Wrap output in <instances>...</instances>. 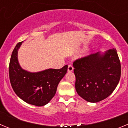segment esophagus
I'll use <instances>...</instances> for the list:
<instances>
[{
    "instance_id": "1",
    "label": "esophagus",
    "mask_w": 128,
    "mask_h": 128,
    "mask_svg": "<svg viewBox=\"0 0 128 128\" xmlns=\"http://www.w3.org/2000/svg\"><path fill=\"white\" fill-rule=\"evenodd\" d=\"M74 70V67L72 66V65H69L68 66V72H72Z\"/></svg>"
}]
</instances>
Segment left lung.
I'll return each instance as SVG.
<instances>
[{
	"label": "left lung",
	"mask_w": 128,
	"mask_h": 128,
	"mask_svg": "<svg viewBox=\"0 0 128 128\" xmlns=\"http://www.w3.org/2000/svg\"><path fill=\"white\" fill-rule=\"evenodd\" d=\"M73 66L77 93L88 102H98L108 98L120 78V63L115 48L77 60Z\"/></svg>",
	"instance_id": "1"
}]
</instances>
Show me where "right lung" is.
I'll return each mask as SVG.
<instances>
[{"label": "right lung", "mask_w": 128, "mask_h": 128, "mask_svg": "<svg viewBox=\"0 0 128 128\" xmlns=\"http://www.w3.org/2000/svg\"><path fill=\"white\" fill-rule=\"evenodd\" d=\"M22 42L16 44L10 59L9 74L11 86L16 94L27 103L44 106L56 94L58 85L66 74L68 66L60 69L48 68L37 72L23 69L18 60V51Z\"/></svg>", "instance_id": "right-lung-1"}]
</instances>
